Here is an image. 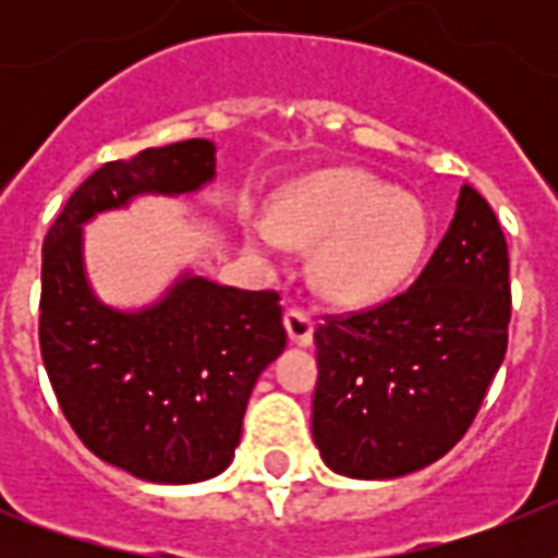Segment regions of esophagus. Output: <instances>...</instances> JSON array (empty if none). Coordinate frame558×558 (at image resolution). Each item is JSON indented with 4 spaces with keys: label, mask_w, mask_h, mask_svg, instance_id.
Returning <instances> with one entry per match:
<instances>
[{
    "label": "esophagus",
    "mask_w": 558,
    "mask_h": 558,
    "mask_svg": "<svg viewBox=\"0 0 558 558\" xmlns=\"http://www.w3.org/2000/svg\"><path fill=\"white\" fill-rule=\"evenodd\" d=\"M283 324H287L289 341H292V344H298V348H310V344H313L315 322L310 318V313H304V310H289V313L283 315Z\"/></svg>",
    "instance_id": "34e87169"
}]
</instances>
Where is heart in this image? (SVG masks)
Instances as JSON below:
<instances>
[{"mask_svg": "<svg viewBox=\"0 0 558 558\" xmlns=\"http://www.w3.org/2000/svg\"><path fill=\"white\" fill-rule=\"evenodd\" d=\"M257 252L318 245L315 280L339 304H365L414 271L428 243L423 205L367 173H330L280 196L271 219L248 228Z\"/></svg>", "mask_w": 558, "mask_h": 558, "instance_id": "heart-1", "label": "heart"}]
</instances>
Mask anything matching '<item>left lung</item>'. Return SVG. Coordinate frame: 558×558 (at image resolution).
Returning <instances> with one entry per match:
<instances>
[{
    "label": "left lung",
    "instance_id": "obj_1",
    "mask_svg": "<svg viewBox=\"0 0 558 558\" xmlns=\"http://www.w3.org/2000/svg\"><path fill=\"white\" fill-rule=\"evenodd\" d=\"M510 257L489 202L463 185L408 292L315 330L313 440L332 472L385 481L466 434L507 353Z\"/></svg>",
    "mask_w": 558,
    "mask_h": 558
}]
</instances>
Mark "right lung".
<instances>
[{
    "label": "right lung",
    "mask_w": 558,
    "mask_h": 558,
    "mask_svg": "<svg viewBox=\"0 0 558 558\" xmlns=\"http://www.w3.org/2000/svg\"><path fill=\"white\" fill-rule=\"evenodd\" d=\"M217 147L191 138L98 168L43 243L39 350L83 446L150 484L226 472L257 376L287 348L278 292H245L182 271L150 306L104 304L83 263V226L135 196L196 193Z\"/></svg>",
    "instance_id": "add662e5"
}]
</instances>
